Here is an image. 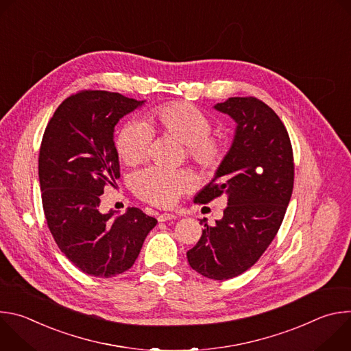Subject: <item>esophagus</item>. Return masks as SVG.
Returning <instances> with one entry per match:
<instances>
[{
    "label": "esophagus",
    "instance_id": "1",
    "mask_svg": "<svg viewBox=\"0 0 351 351\" xmlns=\"http://www.w3.org/2000/svg\"><path fill=\"white\" fill-rule=\"evenodd\" d=\"M176 218H178V217H176L175 214H167V213H165V214H161V215L158 217V221H160V222H165V221L176 219Z\"/></svg>",
    "mask_w": 351,
    "mask_h": 351
}]
</instances>
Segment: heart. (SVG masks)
<instances>
[{
	"mask_svg": "<svg viewBox=\"0 0 351 351\" xmlns=\"http://www.w3.org/2000/svg\"><path fill=\"white\" fill-rule=\"evenodd\" d=\"M211 119L190 104H168L154 110L147 121H129L118 132L115 147L121 161L129 167L143 162L156 132L172 136L186 145L191 161L204 171L217 169L225 158L226 145L210 136ZM194 184L189 172H173L161 168H148L133 178L134 193L157 207H173L179 198Z\"/></svg>",
	"mask_w": 351,
	"mask_h": 351,
	"instance_id": "b5f03b06",
	"label": "heart"
}]
</instances>
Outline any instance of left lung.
Instances as JSON below:
<instances>
[{"mask_svg":"<svg viewBox=\"0 0 351 351\" xmlns=\"http://www.w3.org/2000/svg\"><path fill=\"white\" fill-rule=\"evenodd\" d=\"M236 123L233 143L214 179L194 197L208 204L225 194L228 207L187 252L190 267L210 279L226 280L252 268L276 236L289 206L293 149L272 108L256 97H230L214 107Z\"/></svg>","mask_w":351,"mask_h":351,"instance_id":"left-lung-1","label":"left lung"}]
</instances>
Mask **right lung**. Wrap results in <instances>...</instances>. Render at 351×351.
Masks as SVG:
<instances>
[{"mask_svg":"<svg viewBox=\"0 0 351 351\" xmlns=\"http://www.w3.org/2000/svg\"><path fill=\"white\" fill-rule=\"evenodd\" d=\"M144 101L104 90L68 97L49 119L40 147L38 179L47 225L82 272L111 278L134 264L157 219L138 208L99 211V195L121 176L114 129Z\"/></svg>","mask_w":351,"mask_h":351,"instance_id":"add662e5","label":"right lung"}]
</instances>
